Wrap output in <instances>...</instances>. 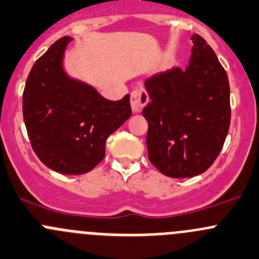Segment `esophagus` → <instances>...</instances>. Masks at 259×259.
<instances>
[{
    "label": "esophagus",
    "instance_id": "esophagus-1",
    "mask_svg": "<svg viewBox=\"0 0 259 259\" xmlns=\"http://www.w3.org/2000/svg\"><path fill=\"white\" fill-rule=\"evenodd\" d=\"M148 101H149V96L144 89H135L132 92L130 105H132V110L134 112L142 111V109L148 104Z\"/></svg>",
    "mask_w": 259,
    "mask_h": 259
}]
</instances>
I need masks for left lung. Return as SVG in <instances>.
<instances>
[{
    "instance_id": "obj_1",
    "label": "left lung",
    "mask_w": 259,
    "mask_h": 259,
    "mask_svg": "<svg viewBox=\"0 0 259 259\" xmlns=\"http://www.w3.org/2000/svg\"><path fill=\"white\" fill-rule=\"evenodd\" d=\"M187 68L169 69L145 81L150 102L148 158L163 175H201L219 155L230 125V87L225 69L204 37L192 35Z\"/></svg>"
}]
</instances>
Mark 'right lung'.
<instances>
[{"mask_svg": "<svg viewBox=\"0 0 259 259\" xmlns=\"http://www.w3.org/2000/svg\"><path fill=\"white\" fill-rule=\"evenodd\" d=\"M72 37L58 39L26 79L22 114L35 154L50 169L83 175L105 157V143L132 115L130 96L102 97L94 87L63 71V53Z\"/></svg>", "mask_w": 259, "mask_h": 259, "instance_id": "obj_1", "label": "right lung"}]
</instances>
